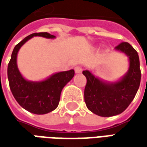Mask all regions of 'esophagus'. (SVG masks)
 Instances as JSON below:
<instances>
[{
  "mask_svg": "<svg viewBox=\"0 0 147 147\" xmlns=\"http://www.w3.org/2000/svg\"><path fill=\"white\" fill-rule=\"evenodd\" d=\"M75 71H76V73L79 74V73H81L82 71H83V68L82 67H80V66H76V67H75Z\"/></svg>",
  "mask_w": 147,
  "mask_h": 147,
  "instance_id": "obj_1",
  "label": "esophagus"
}]
</instances>
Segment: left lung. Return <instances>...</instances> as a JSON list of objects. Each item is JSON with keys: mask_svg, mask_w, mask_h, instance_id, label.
Here are the masks:
<instances>
[{"mask_svg": "<svg viewBox=\"0 0 147 147\" xmlns=\"http://www.w3.org/2000/svg\"><path fill=\"white\" fill-rule=\"evenodd\" d=\"M115 49L129 58V69L122 79L115 83L102 81L89 71H83L86 78L84 101L86 107L96 115L108 117L120 114L132 102L141 80L138 53L128 42H121Z\"/></svg>", "mask_w": 147, "mask_h": 147, "instance_id": "8db88e82", "label": "left lung"}]
</instances>
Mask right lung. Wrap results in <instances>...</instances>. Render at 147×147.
Instances as JSON below:
<instances>
[{
	"label": "right lung",
	"instance_id": "add662e5",
	"mask_svg": "<svg viewBox=\"0 0 147 147\" xmlns=\"http://www.w3.org/2000/svg\"><path fill=\"white\" fill-rule=\"evenodd\" d=\"M34 36H41L46 38H54L47 32L34 33L26 37L15 46L11 60L8 65V79L9 86L16 102L26 110L34 114L50 113L58 106L61 90L73 78V69L53 74L48 79L40 82L25 80L18 69L16 64L17 53L21 46Z\"/></svg>",
	"mask_w": 147,
	"mask_h": 147
}]
</instances>
